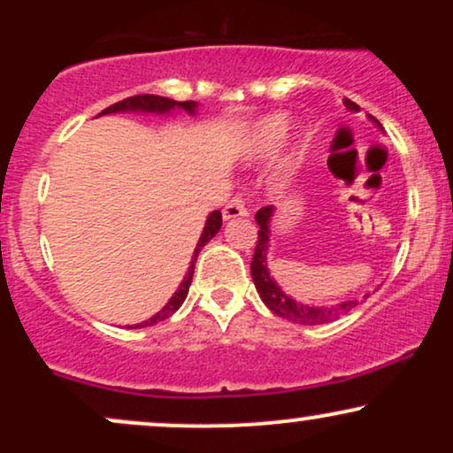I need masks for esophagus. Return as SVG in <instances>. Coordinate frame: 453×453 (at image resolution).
Instances as JSON below:
<instances>
[{
    "label": "esophagus",
    "mask_w": 453,
    "mask_h": 453,
    "mask_svg": "<svg viewBox=\"0 0 453 453\" xmlns=\"http://www.w3.org/2000/svg\"><path fill=\"white\" fill-rule=\"evenodd\" d=\"M242 217H249V206L242 197H232L230 202L223 209V219L232 221V219H242Z\"/></svg>",
    "instance_id": "1"
}]
</instances>
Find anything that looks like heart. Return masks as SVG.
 <instances>
[{"mask_svg":"<svg viewBox=\"0 0 453 453\" xmlns=\"http://www.w3.org/2000/svg\"><path fill=\"white\" fill-rule=\"evenodd\" d=\"M289 117L285 112H274L270 117L262 119L256 126V132L251 136V155L256 157H266L280 147L285 136L289 132Z\"/></svg>","mask_w":453,"mask_h":453,"instance_id":"heart-1","label":"heart"}]
</instances>
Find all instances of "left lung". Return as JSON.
I'll return each instance as SVG.
<instances>
[{"label":"left lung","mask_w":453,"mask_h":453,"mask_svg":"<svg viewBox=\"0 0 453 453\" xmlns=\"http://www.w3.org/2000/svg\"><path fill=\"white\" fill-rule=\"evenodd\" d=\"M345 106L349 108V111H360L357 104L351 100H345ZM368 119H371L372 123H377V127H381V123H379L375 117H368ZM273 217H274L273 206H266V209L256 212V221L259 230H257V247L251 259V277H253V283H256V289L259 298H262V303L266 304L274 315L283 317V319L294 321V324H300V326L327 324V321H334L339 319L341 315L349 313L353 306L357 304V300H345V303H336V304H306L292 298L289 294H285L283 289L279 288L277 280L270 277L268 249H270V236H273V230H270ZM364 298H368V294L364 296Z\"/></svg>","instance_id":"8db88e82"}]
</instances>
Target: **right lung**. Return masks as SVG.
I'll return each mask as SVG.
<instances>
[{
    "mask_svg": "<svg viewBox=\"0 0 453 453\" xmlns=\"http://www.w3.org/2000/svg\"><path fill=\"white\" fill-rule=\"evenodd\" d=\"M174 111H183L187 114H194L197 112V102H176V100H170V97H161V96H134V97H127V100L123 102H117L112 104V106H108L106 111H102L100 114H112V112H144V114H170ZM221 230V212L219 211H212L209 217H206V223H204V230H202V236L200 241L196 244V251L194 256H191V262H189V268H187V274L180 280L179 289L173 294V298L165 303V306L161 311H157L153 317H149L147 321H142V324H136V326H129V327H147V326H153L157 324V321H164L168 319L170 315H174L176 311L180 309V304L185 303L187 298V292H189V285H191V279H194V268H196V259H197V253L202 251V247H204L206 242H211L212 236H217V232Z\"/></svg>",
    "mask_w": 453,
    "mask_h": 453,
    "instance_id": "obj_1",
    "label": "right lung"
}]
</instances>
